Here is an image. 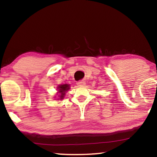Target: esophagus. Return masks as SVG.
<instances>
[{
    "mask_svg": "<svg viewBox=\"0 0 157 157\" xmlns=\"http://www.w3.org/2000/svg\"><path fill=\"white\" fill-rule=\"evenodd\" d=\"M77 84L78 85V86H84L85 85V82L83 80H81V81H79L77 82Z\"/></svg>",
    "mask_w": 157,
    "mask_h": 157,
    "instance_id": "34e87169",
    "label": "esophagus"
}]
</instances>
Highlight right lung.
<instances>
[{"label": "right lung", "instance_id": "1", "mask_svg": "<svg viewBox=\"0 0 157 157\" xmlns=\"http://www.w3.org/2000/svg\"><path fill=\"white\" fill-rule=\"evenodd\" d=\"M69 85L68 84H62V85H60V86L58 87V89H59V93H60L61 94V95H60V99H63V96H64L65 95V92L67 91L68 89H69Z\"/></svg>", "mask_w": 157, "mask_h": 157}]
</instances>
